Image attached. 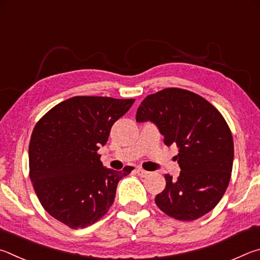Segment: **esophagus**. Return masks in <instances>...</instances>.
Segmentation results:
<instances>
[{
    "mask_svg": "<svg viewBox=\"0 0 260 260\" xmlns=\"http://www.w3.org/2000/svg\"><path fill=\"white\" fill-rule=\"evenodd\" d=\"M136 172H137L138 176H140V177H146V176H148V174H149L148 171L140 169V168H138V169H136Z\"/></svg>",
    "mask_w": 260,
    "mask_h": 260,
    "instance_id": "obj_1",
    "label": "esophagus"
}]
</instances>
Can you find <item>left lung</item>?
Here are the masks:
<instances>
[{
    "mask_svg": "<svg viewBox=\"0 0 260 260\" xmlns=\"http://www.w3.org/2000/svg\"><path fill=\"white\" fill-rule=\"evenodd\" d=\"M136 121L154 123L167 146L178 147L179 177L165 176L167 185L156 195V206L187 221L211 211L229 186L234 158L233 137L219 111L197 93L168 88L143 100Z\"/></svg>",
    "mask_w": 260,
    "mask_h": 260,
    "instance_id": "left-lung-1",
    "label": "left lung"
}]
</instances>
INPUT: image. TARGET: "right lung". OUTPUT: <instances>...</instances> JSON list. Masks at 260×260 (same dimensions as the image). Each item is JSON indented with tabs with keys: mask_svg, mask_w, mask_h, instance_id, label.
Masks as SVG:
<instances>
[{
	"mask_svg": "<svg viewBox=\"0 0 260 260\" xmlns=\"http://www.w3.org/2000/svg\"><path fill=\"white\" fill-rule=\"evenodd\" d=\"M135 99L77 95L36 123L29 143V177L42 207L71 229L94 224L114 202L118 181L134 170L108 169L97 153L114 122Z\"/></svg>",
	"mask_w": 260,
	"mask_h": 260,
	"instance_id": "1",
	"label": "right lung"
}]
</instances>
